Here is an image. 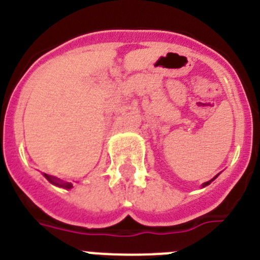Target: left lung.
<instances>
[{
	"label": "left lung",
	"mask_w": 260,
	"mask_h": 260,
	"mask_svg": "<svg viewBox=\"0 0 260 260\" xmlns=\"http://www.w3.org/2000/svg\"><path fill=\"white\" fill-rule=\"evenodd\" d=\"M217 176H219V174H217ZM217 176H215V177H213L212 180L207 181V182H204V183H203V187H206V186H208V185H210V183H211V182H212V181H213V180H215V178H216V177H217Z\"/></svg>",
	"instance_id": "1"
}]
</instances>
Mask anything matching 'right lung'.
I'll use <instances>...</instances> for the list:
<instances>
[{"label":"right lung","instance_id":"obj_1","mask_svg":"<svg viewBox=\"0 0 260 260\" xmlns=\"http://www.w3.org/2000/svg\"><path fill=\"white\" fill-rule=\"evenodd\" d=\"M44 177H45V178H47L48 181H49L50 183H53V185L59 186V187H63V189H71V187H73V183H70V182H62L61 180H58V178H56V177L49 176V174H45L44 173Z\"/></svg>","mask_w":260,"mask_h":260}]
</instances>
